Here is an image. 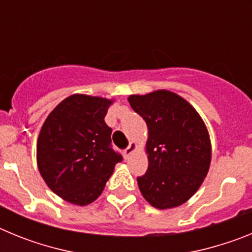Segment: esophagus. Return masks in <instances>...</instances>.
<instances>
[{"label": "esophagus", "instance_id": "obj_1", "mask_svg": "<svg viewBox=\"0 0 252 252\" xmlns=\"http://www.w3.org/2000/svg\"><path fill=\"white\" fill-rule=\"evenodd\" d=\"M136 149H137V144L136 142H131L130 145L127 146V148L125 149V157L126 158H128L131 155V154L133 153V151H136Z\"/></svg>", "mask_w": 252, "mask_h": 252}]
</instances>
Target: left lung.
<instances>
[{"label":"left lung","mask_w":252,"mask_h":252,"mask_svg":"<svg viewBox=\"0 0 252 252\" xmlns=\"http://www.w3.org/2000/svg\"><path fill=\"white\" fill-rule=\"evenodd\" d=\"M148 125V171L137 178L142 197L155 208L186 203L203 183L211 165V140L192 104L170 91L128 97Z\"/></svg>","instance_id":"obj_1"}]
</instances>
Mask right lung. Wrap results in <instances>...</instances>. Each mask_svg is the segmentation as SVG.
<instances>
[{
  "label": "right lung",
  "mask_w": 252,
  "mask_h": 252,
  "mask_svg": "<svg viewBox=\"0 0 252 252\" xmlns=\"http://www.w3.org/2000/svg\"><path fill=\"white\" fill-rule=\"evenodd\" d=\"M113 99L72 94L49 113L40 130L36 160L49 188L77 206L94 202L122 157L111 148L104 122Z\"/></svg>",
  "instance_id": "add662e5"
}]
</instances>
